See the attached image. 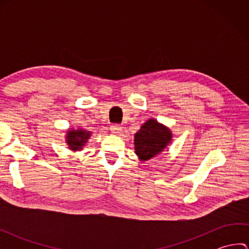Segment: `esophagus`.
<instances>
[{
	"label": "esophagus",
	"instance_id": "esophagus-1",
	"mask_svg": "<svg viewBox=\"0 0 249 249\" xmlns=\"http://www.w3.org/2000/svg\"><path fill=\"white\" fill-rule=\"evenodd\" d=\"M110 129L113 134H116V135L122 134V126L119 125V124H112L110 126Z\"/></svg>",
	"mask_w": 249,
	"mask_h": 249
}]
</instances>
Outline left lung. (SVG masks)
<instances>
[{
    "label": "left lung",
    "mask_w": 249,
    "mask_h": 249,
    "mask_svg": "<svg viewBox=\"0 0 249 249\" xmlns=\"http://www.w3.org/2000/svg\"><path fill=\"white\" fill-rule=\"evenodd\" d=\"M171 133L155 120H149L135 135L136 154L141 160H151L165 149L171 140Z\"/></svg>",
    "instance_id": "obj_1"
}]
</instances>
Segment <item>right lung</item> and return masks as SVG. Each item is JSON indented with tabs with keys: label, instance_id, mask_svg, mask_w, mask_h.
Listing matches in <instances>:
<instances>
[{
	"label": "right lung",
	"instance_id": "right-lung-1",
	"mask_svg": "<svg viewBox=\"0 0 249 249\" xmlns=\"http://www.w3.org/2000/svg\"><path fill=\"white\" fill-rule=\"evenodd\" d=\"M89 131L83 130V129H77V130H70L67 133L66 141L70 149L72 151H80L82 146L86 144V142L89 138Z\"/></svg>",
	"mask_w": 249,
	"mask_h": 249
}]
</instances>
